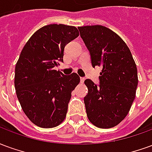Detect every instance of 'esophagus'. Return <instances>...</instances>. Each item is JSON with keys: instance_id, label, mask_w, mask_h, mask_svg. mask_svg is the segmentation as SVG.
I'll return each instance as SVG.
<instances>
[{"instance_id": "34e87169", "label": "esophagus", "mask_w": 152, "mask_h": 152, "mask_svg": "<svg viewBox=\"0 0 152 152\" xmlns=\"http://www.w3.org/2000/svg\"><path fill=\"white\" fill-rule=\"evenodd\" d=\"M85 81V78L84 77H80V83H84Z\"/></svg>"}]
</instances>
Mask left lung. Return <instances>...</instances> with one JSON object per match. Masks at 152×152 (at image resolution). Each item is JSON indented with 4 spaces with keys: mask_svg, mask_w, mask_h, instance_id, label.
Instances as JSON below:
<instances>
[{
    "mask_svg": "<svg viewBox=\"0 0 152 152\" xmlns=\"http://www.w3.org/2000/svg\"><path fill=\"white\" fill-rule=\"evenodd\" d=\"M78 29L93 67H102L99 85L85 80L88 88L84 98L87 116L97 127H114L127 115L135 99L137 66L127 45L111 29L101 25Z\"/></svg>",
    "mask_w": 152,
    "mask_h": 152,
    "instance_id": "1",
    "label": "left lung"
}]
</instances>
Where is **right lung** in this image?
I'll return each instance as SVG.
<instances>
[{
    "label": "right lung",
    "mask_w": 152,
    "mask_h": 152,
    "mask_svg": "<svg viewBox=\"0 0 152 152\" xmlns=\"http://www.w3.org/2000/svg\"><path fill=\"white\" fill-rule=\"evenodd\" d=\"M78 36L76 27L46 25L31 36L20 53L15 66L16 94L26 115L39 127H56L66 117L80 76L63 75L54 67L63 62L66 44Z\"/></svg>",
    "instance_id": "add662e5"
}]
</instances>
